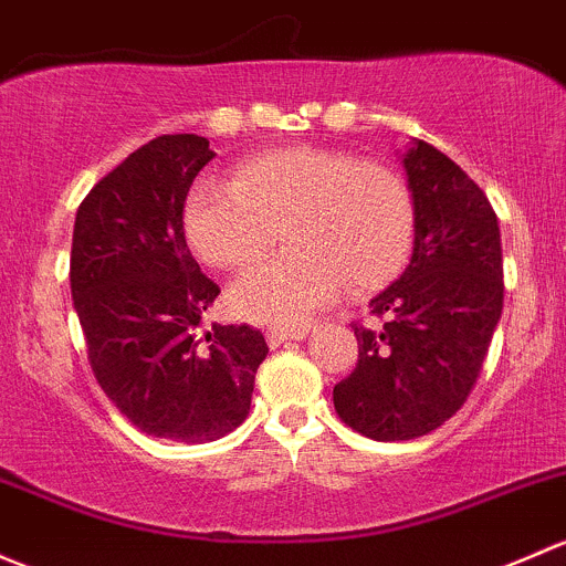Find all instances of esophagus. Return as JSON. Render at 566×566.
<instances>
[{"mask_svg":"<svg viewBox=\"0 0 566 566\" xmlns=\"http://www.w3.org/2000/svg\"><path fill=\"white\" fill-rule=\"evenodd\" d=\"M308 336V328H271L265 333L268 344L271 347H279L284 342H301V338Z\"/></svg>","mask_w":566,"mask_h":566,"instance_id":"34e87169","label":"esophagus"}]
</instances>
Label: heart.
<instances>
[{
    "label": "heart",
    "instance_id": "obj_1",
    "mask_svg": "<svg viewBox=\"0 0 566 566\" xmlns=\"http://www.w3.org/2000/svg\"><path fill=\"white\" fill-rule=\"evenodd\" d=\"M279 228L293 247L243 273L230 303L254 323L298 325L344 284L363 295L401 273L415 241L412 189L385 163L293 146L247 159L233 184H198L184 206L189 243L217 268L263 260Z\"/></svg>",
    "mask_w": 566,
    "mask_h": 566
}]
</instances>
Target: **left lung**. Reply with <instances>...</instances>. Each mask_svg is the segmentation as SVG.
<instances>
[{
	"label": "left lung",
	"instance_id": "left-lung-1",
	"mask_svg": "<svg viewBox=\"0 0 566 566\" xmlns=\"http://www.w3.org/2000/svg\"><path fill=\"white\" fill-rule=\"evenodd\" d=\"M415 198V249L407 271L371 298V323H353L358 366L333 388L353 431L407 442L463 407L502 317L499 219L461 168L415 140L403 154Z\"/></svg>",
	"mask_w": 566,
	"mask_h": 566
}]
</instances>
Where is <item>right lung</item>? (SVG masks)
<instances>
[{"mask_svg":"<svg viewBox=\"0 0 566 566\" xmlns=\"http://www.w3.org/2000/svg\"><path fill=\"white\" fill-rule=\"evenodd\" d=\"M213 159L200 135H159L99 178L75 213L70 290L99 388L143 433L213 442L247 420L268 344L252 325L198 338L219 284L184 235Z\"/></svg>","mask_w":566,"mask_h":566,"instance_id":"obj_1","label":"right lung"}]
</instances>
